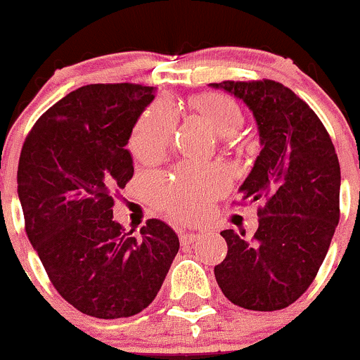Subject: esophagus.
Returning <instances> with one entry per match:
<instances>
[{"instance_id":"esophagus-1","label":"esophagus","mask_w":360,"mask_h":360,"mask_svg":"<svg viewBox=\"0 0 360 360\" xmlns=\"http://www.w3.org/2000/svg\"><path fill=\"white\" fill-rule=\"evenodd\" d=\"M198 238H199L198 233H188V231H184V233H180V243L181 245H191V243H194Z\"/></svg>"}]
</instances>
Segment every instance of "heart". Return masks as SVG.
<instances>
[{
  "label": "heart",
  "instance_id": "b5f03b06",
  "mask_svg": "<svg viewBox=\"0 0 360 360\" xmlns=\"http://www.w3.org/2000/svg\"><path fill=\"white\" fill-rule=\"evenodd\" d=\"M195 112L206 120L210 129L220 138L231 136L243 122L241 110L233 99L222 94H205L192 101ZM175 110L168 101H155L148 106L134 126L129 147L140 159L159 158L172 140L175 129ZM227 176L220 169H202L185 165L166 181L155 184L159 202L180 220L201 215L215 195L226 191Z\"/></svg>",
  "mask_w": 360,
  "mask_h": 360
}]
</instances>
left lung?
Listing matches in <instances>:
<instances>
[{
  "label": "left lung",
  "instance_id": "8db88e82",
  "mask_svg": "<svg viewBox=\"0 0 360 360\" xmlns=\"http://www.w3.org/2000/svg\"><path fill=\"white\" fill-rule=\"evenodd\" d=\"M243 101L257 124L261 152L241 184L243 201H262L259 227L222 231L227 255L215 266L224 296L255 311L292 304L316 276L340 222L336 150L311 108L273 80L210 84Z\"/></svg>",
  "mask_w": 360,
  "mask_h": 360
}]
</instances>
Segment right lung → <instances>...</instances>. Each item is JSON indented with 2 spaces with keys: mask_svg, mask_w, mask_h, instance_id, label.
<instances>
[{
  "mask_svg": "<svg viewBox=\"0 0 360 360\" xmlns=\"http://www.w3.org/2000/svg\"><path fill=\"white\" fill-rule=\"evenodd\" d=\"M155 87L91 84L47 110L24 141L17 194L26 233L52 285L96 319H124L158 296L180 248L150 219L141 238L113 220V194L133 179L129 143Z\"/></svg>",
  "mask_w": 360,
  "mask_h": 360,
  "instance_id": "obj_1",
  "label": "right lung"
}]
</instances>
